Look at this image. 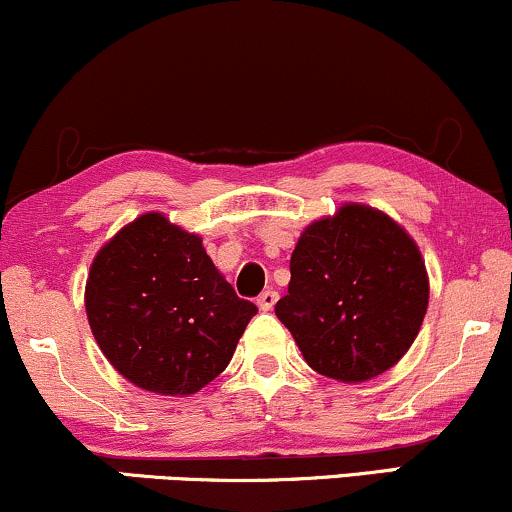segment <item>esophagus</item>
Listing matches in <instances>:
<instances>
[{"label":"esophagus","instance_id":"esophagus-1","mask_svg":"<svg viewBox=\"0 0 512 512\" xmlns=\"http://www.w3.org/2000/svg\"><path fill=\"white\" fill-rule=\"evenodd\" d=\"M275 302H278V292H275V290L261 292V297L256 299L258 309H261V311H270V309H273V306H275Z\"/></svg>","mask_w":512,"mask_h":512}]
</instances>
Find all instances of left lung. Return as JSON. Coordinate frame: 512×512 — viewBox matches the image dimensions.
<instances>
[{
	"label": "left lung",
	"mask_w": 512,
	"mask_h": 512,
	"mask_svg": "<svg viewBox=\"0 0 512 512\" xmlns=\"http://www.w3.org/2000/svg\"><path fill=\"white\" fill-rule=\"evenodd\" d=\"M290 273L275 316L318 374L342 383L381 376L422 328L424 258L381 210L345 203L333 218L311 222L294 246Z\"/></svg>",
	"instance_id": "1"
}]
</instances>
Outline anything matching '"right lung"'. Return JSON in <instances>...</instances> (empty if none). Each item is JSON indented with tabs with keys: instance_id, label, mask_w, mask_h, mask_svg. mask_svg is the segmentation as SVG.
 <instances>
[{
	"instance_id": "right-lung-1",
	"label": "right lung",
	"mask_w": 512,
	"mask_h": 512,
	"mask_svg": "<svg viewBox=\"0 0 512 512\" xmlns=\"http://www.w3.org/2000/svg\"><path fill=\"white\" fill-rule=\"evenodd\" d=\"M256 304L239 299L201 237L146 213L98 251L86 282L95 342L134 386L194 395L230 364Z\"/></svg>"
}]
</instances>
